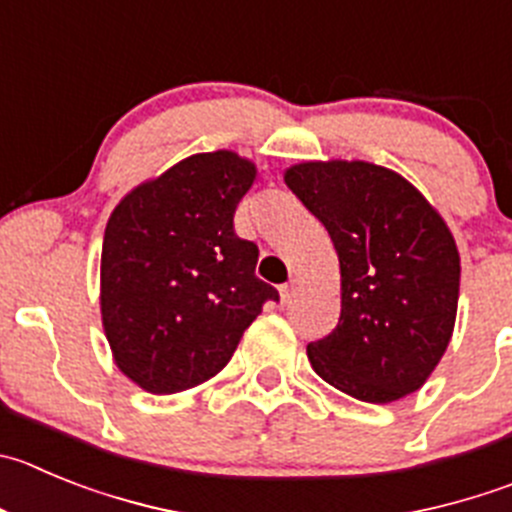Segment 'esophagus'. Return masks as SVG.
<instances>
[{"instance_id": "1", "label": "esophagus", "mask_w": 512, "mask_h": 512, "mask_svg": "<svg viewBox=\"0 0 512 512\" xmlns=\"http://www.w3.org/2000/svg\"><path fill=\"white\" fill-rule=\"evenodd\" d=\"M298 290H300L298 280H290V283L280 285V300H283V303H290V300L298 295Z\"/></svg>"}]
</instances>
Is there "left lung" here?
<instances>
[{
	"label": "left lung",
	"instance_id": "8db88e82",
	"mask_svg": "<svg viewBox=\"0 0 512 512\" xmlns=\"http://www.w3.org/2000/svg\"><path fill=\"white\" fill-rule=\"evenodd\" d=\"M285 184L328 229L341 265L338 326L308 343L315 374L369 404L422 389L450 346L460 298V252L442 214L369 161H303Z\"/></svg>",
	"mask_w": 512,
	"mask_h": 512
}]
</instances>
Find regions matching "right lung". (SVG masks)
<instances>
[{"label": "right lung", "instance_id": "right-lung-1", "mask_svg": "<svg viewBox=\"0 0 512 512\" xmlns=\"http://www.w3.org/2000/svg\"><path fill=\"white\" fill-rule=\"evenodd\" d=\"M257 166L234 151L181 159L131 189L105 224L100 318L118 369L148 394L194 389L229 364L278 290L255 275L234 209Z\"/></svg>", "mask_w": 512, "mask_h": 512}]
</instances>
